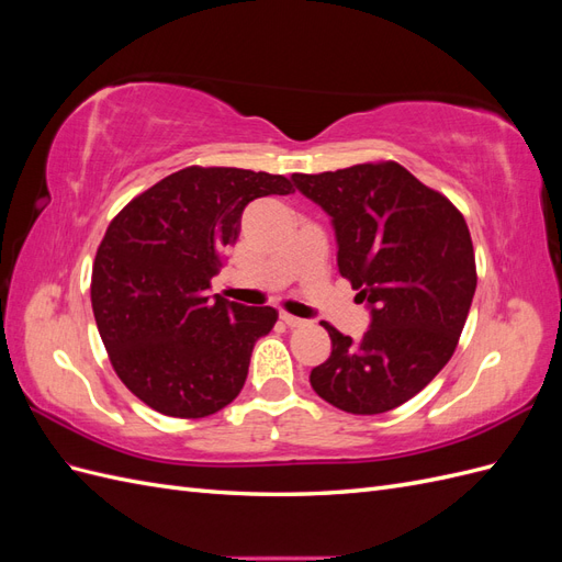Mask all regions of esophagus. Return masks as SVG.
<instances>
[{
    "label": "esophagus",
    "mask_w": 562,
    "mask_h": 562,
    "mask_svg": "<svg viewBox=\"0 0 562 562\" xmlns=\"http://www.w3.org/2000/svg\"><path fill=\"white\" fill-rule=\"evenodd\" d=\"M281 321L285 323L288 328H300V326H304L302 318H297V316H293V314H288V312H281Z\"/></svg>",
    "instance_id": "esophagus-1"
}]
</instances>
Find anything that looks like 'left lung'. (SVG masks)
Masks as SVG:
<instances>
[{
  "label": "left lung",
  "instance_id": "obj_1",
  "mask_svg": "<svg viewBox=\"0 0 562 562\" xmlns=\"http://www.w3.org/2000/svg\"><path fill=\"white\" fill-rule=\"evenodd\" d=\"M293 182L333 217L339 274L372 316L359 342L323 323L333 351L310 382L345 413L394 411L443 370L462 335L479 281L467 220L396 161Z\"/></svg>",
  "mask_w": 562,
  "mask_h": 562
}]
</instances>
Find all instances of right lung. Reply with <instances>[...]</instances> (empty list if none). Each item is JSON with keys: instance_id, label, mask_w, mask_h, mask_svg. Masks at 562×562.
<instances>
[{"instance_id": "right-lung-1", "label": "right lung", "mask_w": 562, "mask_h": 562, "mask_svg": "<svg viewBox=\"0 0 562 562\" xmlns=\"http://www.w3.org/2000/svg\"><path fill=\"white\" fill-rule=\"evenodd\" d=\"M283 176L187 166L128 201L98 246L93 316L131 394L168 417L199 419L244 389L274 307L209 297L252 199L291 194Z\"/></svg>"}]
</instances>
